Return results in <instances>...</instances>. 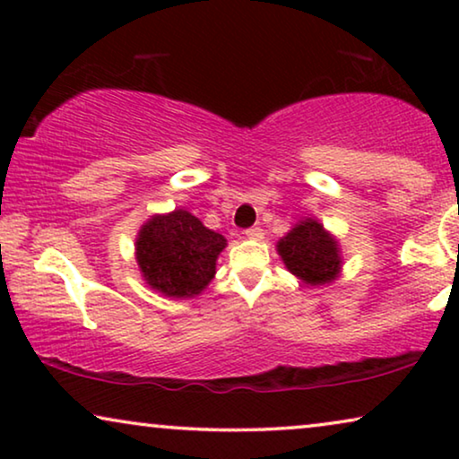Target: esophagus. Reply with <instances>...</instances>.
I'll return each instance as SVG.
<instances>
[{"label":"esophagus","instance_id":"34e87169","mask_svg":"<svg viewBox=\"0 0 459 459\" xmlns=\"http://www.w3.org/2000/svg\"><path fill=\"white\" fill-rule=\"evenodd\" d=\"M244 234H247V238H250V240H261L263 236V230L261 228H248L247 231H244Z\"/></svg>","mask_w":459,"mask_h":459}]
</instances>
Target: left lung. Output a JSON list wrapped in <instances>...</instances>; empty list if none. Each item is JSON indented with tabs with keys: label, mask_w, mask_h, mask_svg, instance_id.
<instances>
[{
	"label": "left lung",
	"mask_w": 459,
	"mask_h": 459,
	"mask_svg": "<svg viewBox=\"0 0 459 459\" xmlns=\"http://www.w3.org/2000/svg\"><path fill=\"white\" fill-rule=\"evenodd\" d=\"M278 255L288 272L309 286H324L338 278L342 267L336 238L316 219H303L278 242Z\"/></svg>",
	"instance_id": "obj_1"
}]
</instances>
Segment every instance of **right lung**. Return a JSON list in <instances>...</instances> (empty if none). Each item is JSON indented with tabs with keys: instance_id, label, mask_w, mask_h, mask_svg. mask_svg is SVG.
<instances>
[{
	"instance_id": "add662e5",
	"label": "right lung",
	"mask_w": 459,
	"mask_h": 459,
	"mask_svg": "<svg viewBox=\"0 0 459 459\" xmlns=\"http://www.w3.org/2000/svg\"><path fill=\"white\" fill-rule=\"evenodd\" d=\"M228 240L184 209L154 215L142 225L135 259L146 284L165 297L192 299L215 278Z\"/></svg>"
}]
</instances>
